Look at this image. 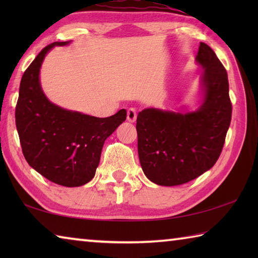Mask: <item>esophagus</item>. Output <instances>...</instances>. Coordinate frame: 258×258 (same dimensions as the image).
Instances as JSON below:
<instances>
[{"mask_svg": "<svg viewBox=\"0 0 258 258\" xmlns=\"http://www.w3.org/2000/svg\"><path fill=\"white\" fill-rule=\"evenodd\" d=\"M137 110H135L134 108H130L127 110V116H126V118L130 121V123H134L135 120H137Z\"/></svg>", "mask_w": 258, "mask_h": 258, "instance_id": "obj_1", "label": "esophagus"}]
</instances>
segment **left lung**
Instances as JSON below:
<instances>
[{"mask_svg": "<svg viewBox=\"0 0 258 258\" xmlns=\"http://www.w3.org/2000/svg\"><path fill=\"white\" fill-rule=\"evenodd\" d=\"M196 61L204 72L202 100L195 111L147 108L138 115L140 164L158 185H180L198 177L215 165L223 149L232 113L228 74L203 42Z\"/></svg>", "mask_w": 258, "mask_h": 258, "instance_id": "8db88e82", "label": "left lung"}]
</instances>
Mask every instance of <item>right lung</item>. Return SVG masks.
<instances>
[{
	"label": "right lung",
	"instance_id": "obj_1",
	"mask_svg": "<svg viewBox=\"0 0 258 258\" xmlns=\"http://www.w3.org/2000/svg\"><path fill=\"white\" fill-rule=\"evenodd\" d=\"M69 43L47 45L26 69L16 107V126L30 167L51 182L73 187L94 177L103 143L126 119V110L98 118L61 108L45 97L40 82L43 61L54 46Z\"/></svg>",
	"mask_w": 258,
	"mask_h": 258
}]
</instances>
